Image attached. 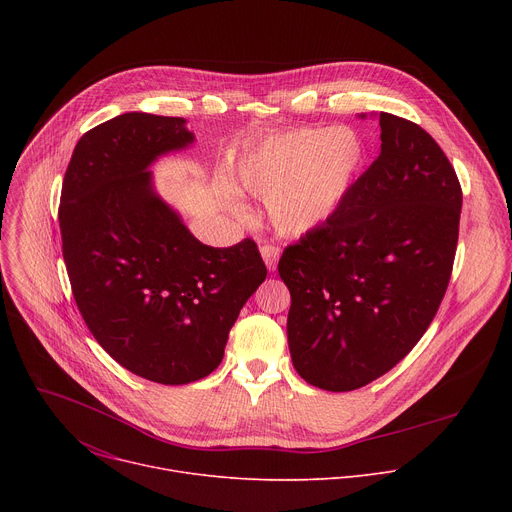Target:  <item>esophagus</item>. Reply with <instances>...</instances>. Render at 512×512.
Returning a JSON list of instances; mask_svg holds the SVG:
<instances>
[{
    "mask_svg": "<svg viewBox=\"0 0 512 512\" xmlns=\"http://www.w3.org/2000/svg\"><path fill=\"white\" fill-rule=\"evenodd\" d=\"M261 257L267 265L269 271H275L277 269V261H279V249L273 247V245H263L261 247Z\"/></svg>",
    "mask_w": 512,
    "mask_h": 512,
    "instance_id": "1",
    "label": "esophagus"
}]
</instances>
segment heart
<instances>
[{
	"mask_svg": "<svg viewBox=\"0 0 512 512\" xmlns=\"http://www.w3.org/2000/svg\"><path fill=\"white\" fill-rule=\"evenodd\" d=\"M364 145L348 127L291 129L243 152L233 176L249 194L265 198L279 235L302 237L338 210L356 180Z\"/></svg>",
	"mask_w": 512,
	"mask_h": 512,
	"instance_id": "1",
	"label": "heart"
}]
</instances>
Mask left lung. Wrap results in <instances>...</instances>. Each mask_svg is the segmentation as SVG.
Segmentation results:
<instances>
[{
  "label": "left lung",
  "instance_id": "obj_1",
  "mask_svg": "<svg viewBox=\"0 0 512 512\" xmlns=\"http://www.w3.org/2000/svg\"><path fill=\"white\" fill-rule=\"evenodd\" d=\"M379 125V158L330 221L285 247L277 265L291 294V362L306 383L332 393L369 385L411 352L456 257V170L417 123L381 113Z\"/></svg>",
  "mask_w": 512,
  "mask_h": 512
}]
</instances>
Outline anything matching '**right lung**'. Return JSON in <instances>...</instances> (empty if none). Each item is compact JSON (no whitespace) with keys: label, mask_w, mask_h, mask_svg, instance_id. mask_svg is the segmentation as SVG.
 I'll list each match as a JSON object with an SVG mask.
<instances>
[{"label":"right lung","mask_w":512,"mask_h":512,"mask_svg":"<svg viewBox=\"0 0 512 512\" xmlns=\"http://www.w3.org/2000/svg\"><path fill=\"white\" fill-rule=\"evenodd\" d=\"M194 141L182 117L123 113L87 131L64 174L58 223L72 296L95 340L137 377L186 385L223 360L267 269L253 239L202 245L148 170Z\"/></svg>","instance_id":"right-lung-1"}]
</instances>
